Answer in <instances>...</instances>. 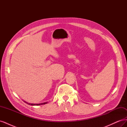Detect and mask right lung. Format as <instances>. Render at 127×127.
<instances>
[{"mask_svg":"<svg viewBox=\"0 0 127 127\" xmlns=\"http://www.w3.org/2000/svg\"><path fill=\"white\" fill-rule=\"evenodd\" d=\"M24 102H25L26 103L28 104L29 105H43V104H47L48 103V102H44V103H39V104H33V103H29L28 102H26V101H24Z\"/></svg>","mask_w":127,"mask_h":127,"instance_id":"1","label":"right lung"}]
</instances>
